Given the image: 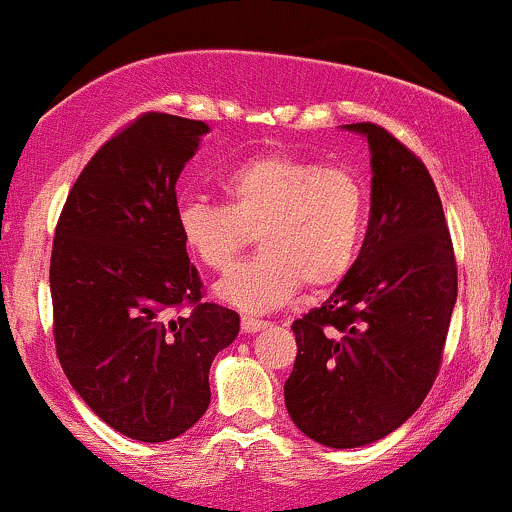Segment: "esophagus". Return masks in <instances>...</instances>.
Listing matches in <instances>:
<instances>
[{
	"label": "esophagus",
	"mask_w": 512,
	"mask_h": 512,
	"mask_svg": "<svg viewBox=\"0 0 512 512\" xmlns=\"http://www.w3.org/2000/svg\"><path fill=\"white\" fill-rule=\"evenodd\" d=\"M240 326H243V334H257V331L267 329V322H262V319H255V317H243L240 319Z\"/></svg>",
	"instance_id": "obj_1"
}]
</instances>
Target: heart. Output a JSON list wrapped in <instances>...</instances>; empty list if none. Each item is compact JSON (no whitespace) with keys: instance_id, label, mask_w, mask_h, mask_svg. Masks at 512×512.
<instances>
[{"instance_id":"b5f03b06","label":"heart","mask_w":512,"mask_h":512,"mask_svg":"<svg viewBox=\"0 0 512 512\" xmlns=\"http://www.w3.org/2000/svg\"><path fill=\"white\" fill-rule=\"evenodd\" d=\"M226 205L188 197L178 236L197 262L226 272L257 236L262 255L219 281L224 303L260 315L298 288H329L350 274L367 226V190L353 171L319 159L264 152L219 174Z\"/></svg>"}]
</instances>
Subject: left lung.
<instances>
[{"label":"left lung","mask_w":512,"mask_h":512,"mask_svg":"<svg viewBox=\"0 0 512 512\" xmlns=\"http://www.w3.org/2000/svg\"><path fill=\"white\" fill-rule=\"evenodd\" d=\"M343 128L362 135L372 155L369 229L329 300L293 322L298 357L283 396L312 441L360 448L396 432L427 398L458 272L427 166L381 126Z\"/></svg>","instance_id":"8db88e82"}]
</instances>
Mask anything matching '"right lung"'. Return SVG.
<instances>
[{
	"instance_id": "obj_1",
	"label": "right lung",
	"mask_w": 512,
	"mask_h": 512,
	"mask_svg": "<svg viewBox=\"0 0 512 512\" xmlns=\"http://www.w3.org/2000/svg\"><path fill=\"white\" fill-rule=\"evenodd\" d=\"M205 121L150 112L97 150L66 197L49 264L57 355L73 391L128 439L159 443L205 415L209 367L240 317L200 303L176 226V181ZM181 304L190 316L173 317Z\"/></svg>"
}]
</instances>
